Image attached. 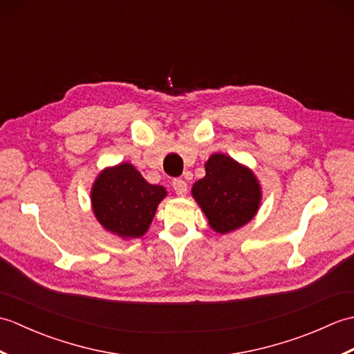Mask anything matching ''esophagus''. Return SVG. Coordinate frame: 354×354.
Wrapping results in <instances>:
<instances>
[{"label":"esophagus","instance_id":"esophagus-1","mask_svg":"<svg viewBox=\"0 0 354 354\" xmlns=\"http://www.w3.org/2000/svg\"><path fill=\"white\" fill-rule=\"evenodd\" d=\"M171 187L178 196H185L187 192H189V187H187V183L181 178H176L171 181Z\"/></svg>","mask_w":354,"mask_h":354}]
</instances>
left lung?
<instances>
[{"instance_id":"8db88e82","label":"left lung","mask_w":354,"mask_h":354,"mask_svg":"<svg viewBox=\"0 0 354 354\" xmlns=\"http://www.w3.org/2000/svg\"><path fill=\"white\" fill-rule=\"evenodd\" d=\"M209 227L227 234L243 227L257 214L261 189L254 173L223 153H214L205 162V176L192 189Z\"/></svg>"}]
</instances>
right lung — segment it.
<instances>
[{"instance_id":"right-lung-1","label":"right lung","mask_w":354,"mask_h":354,"mask_svg":"<svg viewBox=\"0 0 354 354\" xmlns=\"http://www.w3.org/2000/svg\"><path fill=\"white\" fill-rule=\"evenodd\" d=\"M167 196L162 185L149 184L129 162L108 167L91 189L93 212L102 227L122 239L146 234L158 204Z\"/></svg>"}]
</instances>
